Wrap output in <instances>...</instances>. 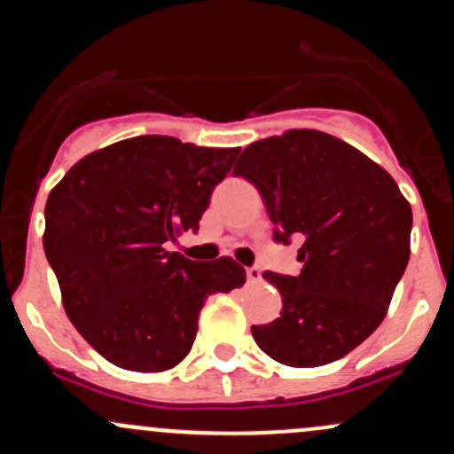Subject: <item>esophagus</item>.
Instances as JSON below:
<instances>
[{
  "mask_svg": "<svg viewBox=\"0 0 454 454\" xmlns=\"http://www.w3.org/2000/svg\"><path fill=\"white\" fill-rule=\"evenodd\" d=\"M246 276H247V282H252V284H256V282L262 280L261 269H258V267H247L246 269Z\"/></svg>",
  "mask_w": 454,
  "mask_h": 454,
  "instance_id": "1",
  "label": "esophagus"
}]
</instances>
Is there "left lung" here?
<instances>
[{
    "label": "left lung",
    "instance_id": "1",
    "mask_svg": "<svg viewBox=\"0 0 454 454\" xmlns=\"http://www.w3.org/2000/svg\"><path fill=\"white\" fill-rule=\"evenodd\" d=\"M237 176L256 185L278 243L301 241L300 276L265 271L282 312L252 325L276 362L312 368L340 360L380 327L410 261L411 207L381 166L342 139L293 129L254 142Z\"/></svg>",
    "mask_w": 454,
    "mask_h": 454
}]
</instances>
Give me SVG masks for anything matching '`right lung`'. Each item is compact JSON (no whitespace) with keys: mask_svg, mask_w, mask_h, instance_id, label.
I'll return each instance as SVG.
<instances>
[{"mask_svg":"<svg viewBox=\"0 0 454 454\" xmlns=\"http://www.w3.org/2000/svg\"><path fill=\"white\" fill-rule=\"evenodd\" d=\"M237 154L139 136L90 153L51 189L44 254L68 318L107 362L136 372L174 368L192 351L207 297L246 284L231 256L202 265L166 250L198 231Z\"/></svg>","mask_w":454,"mask_h":454,"instance_id":"obj_1","label":"right lung"}]
</instances>
